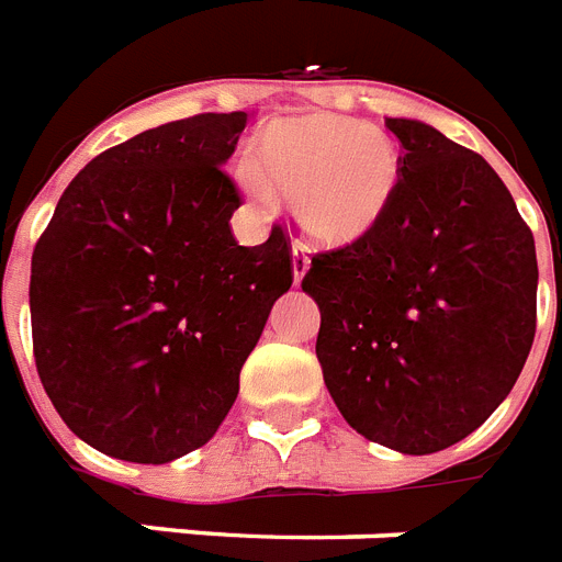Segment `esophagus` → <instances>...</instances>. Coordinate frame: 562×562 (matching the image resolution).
<instances>
[{
    "mask_svg": "<svg viewBox=\"0 0 562 562\" xmlns=\"http://www.w3.org/2000/svg\"><path fill=\"white\" fill-rule=\"evenodd\" d=\"M308 266H312V259L305 257V250L300 248V245H294V248H291V271H294L296 285H300L305 273H308Z\"/></svg>",
    "mask_w": 562,
    "mask_h": 562,
    "instance_id": "34e87169",
    "label": "esophagus"
}]
</instances>
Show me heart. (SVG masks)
<instances>
[{
    "label": "heart",
    "instance_id": "1",
    "mask_svg": "<svg viewBox=\"0 0 562 562\" xmlns=\"http://www.w3.org/2000/svg\"><path fill=\"white\" fill-rule=\"evenodd\" d=\"M259 204L289 199L314 245H349L386 216L401 184V153L381 130L349 117L305 115L271 123L257 147V172H239Z\"/></svg>",
    "mask_w": 562,
    "mask_h": 562
}]
</instances>
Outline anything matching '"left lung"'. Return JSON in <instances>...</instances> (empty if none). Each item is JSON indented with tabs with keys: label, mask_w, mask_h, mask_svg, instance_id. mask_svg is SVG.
Masks as SVG:
<instances>
[{
	"label": "left lung",
	"mask_w": 562,
	"mask_h": 562,
	"mask_svg": "<svg viewBox=\"0 0 562 562\" xmlns=\"http://www.w3.org/2000/svg\"><path fill=\"white\" fill-rule=\"evenodd\" d=\"M401 184L386 216L317 254V360L349 427L404 456L487 422L531 352L537 250L494 167L430 123L386 117Z\"/></svg>",
	"instance_id": "8db88e82"
}]
</instances>
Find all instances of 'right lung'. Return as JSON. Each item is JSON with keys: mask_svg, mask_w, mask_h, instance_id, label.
Here are the masks:
<instances>
[{"mask_svg": "<svg viewBox=\"0 0 562 562\" xmlns=\"http://www.w3.org/2000/svg\"><path fill=\"white\" fill-rule=\"evenodd\" d=\"M245 112L172 121L91 158L31 259L36 372L59 418L100 453L167 464L207 445L239 395L289 239L241 248L225 176Z\"/></svg>", "mask_w": 562, "mask_h": 562, "instance_id": "1", "label": "right lung"}]
</instances>
